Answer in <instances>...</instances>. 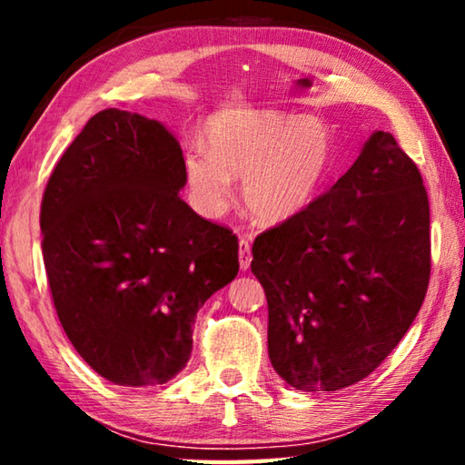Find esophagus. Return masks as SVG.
<instances>
[{
	"mask_svg": "<svg viewBox=\"0 0 465 465\" xmlns=\"http://www.w3.org/2000/svg\"><path fill=\"white\" fill-rule=\"evenodd\" d=\"M252 262V250L248 238H240V269L248 271Z\"/></svg>",
	"mask_w": 465,
	"mask_h": 465,
	"instance_id": "1",
	"label": "esophagus"
}]
</instances>
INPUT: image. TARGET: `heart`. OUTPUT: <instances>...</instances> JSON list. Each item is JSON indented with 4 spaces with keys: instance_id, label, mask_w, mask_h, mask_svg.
Instances as JSON below:
<instances>
[{
    "instance_id": "b5f03b06",
    "label": "heart",
    "mask_w": 465,
    "mask_h": 465,
    "mask_svg": "<svg viewBox=\"0 0 465 465\" xmlns=\"http://www.w3.org/2000/svg\"><path fill=\"white\" fill-rule=\"evenodd\" d=\"M207 149L184 157L186 183L207 217L227 211L233 180L243 178V203L256 222L277 225L316 199L330 170V139L320 121L274 110H242L209 119Z\"/></svg>"
}]
</instances>
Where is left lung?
Here are the masks:
<instances>
[{"instance_id": "obj_1", "label": "left lung", "mask_w": 465, "mask_h": 465, "mask_svg": "<svg viewBox=\"0 0 465 465\" xmlns=\"http://www.w3.org/2000/svg\"><path fill=\"white\" fill-rule=\"evenodd\" d=\"M269 303V357L302 391L357 383L396 349L430 277L429 196L416 163L375 131L303 213L252 246Z\"/></svg>"}]
</instances>
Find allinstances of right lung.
Masks as SVG:
<instances>
[{
	"mask_svg": "<svg viewBox=\"0 0 465 465\" xmlns=\"http://www.w3.org/2000/svg\"><path fill=\"white\" fill-rule=\"evenodd\" d=\"M178 139L106 108L85 123L46 183L43 258L63 330L116 385L166 383L186 367L193 324L240 271L232 230L180 199Z\"/></svg>",
	"mask_w": 465,
	"mask_h": 465,
	"instance_id": "1",
	"label": "right lung"
}]
</instances>
